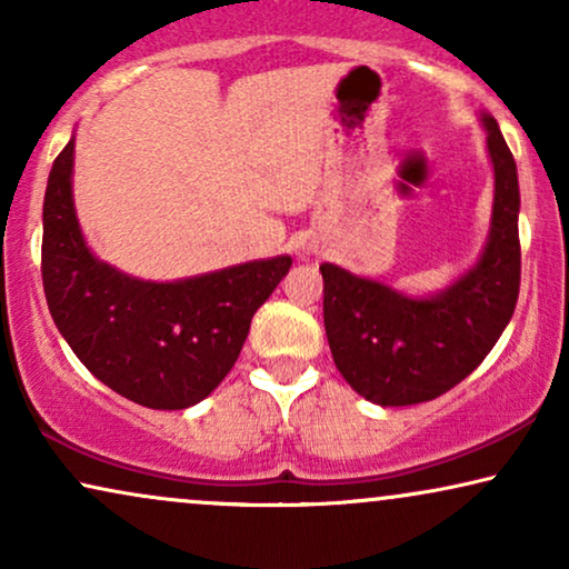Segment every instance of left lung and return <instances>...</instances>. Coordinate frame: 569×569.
Masks as SVG:
<instances>
[{
	"label": "left lung",
	"instance_id": "1",
	"mask_svg": "<svg viewBox=\"0 0 569 569\" xmlns=\"http://www.w3.org/2000/svg\"><path fill=\"white\" fill-rule=\"evenodd\" d=\"M495 168L492 228L479 261L430 298L321 263L323 326L333 362L380 407L432 401L479 368L510 323L520 290L518 168L502 131L481 113Z\"/></svg>",
	"mask_w": 569,
	"mask_h": 569
}]
</instances>
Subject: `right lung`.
<instances>
[{"mask_svg":"<svg viewBox=\"0 0 569 569\" xmlns=\"http://www.w3.org/2000/svg\"><path fill=\"white\" fill-rule=\"evenodd\" d=\"M74 137L53 160L43 199L41 274L51 318L80 362L123 399L186 409L236 365L251 318L290 256L248 261L178 282H144L84 243L72 197Z\"/></svg>","mask_w":569,"mask_h":569,"instance_id":"right-lung-1","label":"right lung"}]
</instances>
